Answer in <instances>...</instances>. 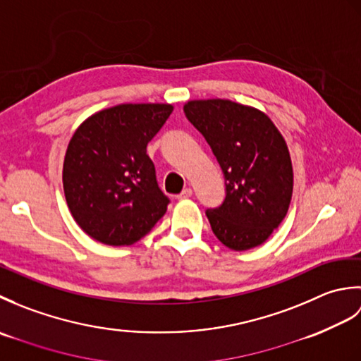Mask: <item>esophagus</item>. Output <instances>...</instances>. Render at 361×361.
<instances>
[{
    "label": "esophagus",
    "instance_id": "34e87169",
    "mask_svg": "<svg viewBox=\"0 0 361 361\" xmlns=\"http://www.w3.org/2000/svg\"><path fill=\"white\" fill-rule=\"evenodd\" d=\"M189 197H192V189L190 188H185L178 195H176L178 200H185V198H189Z\"/></svg>",
    "mask_w": 361,
    "mask_h": 361
}]
</instances>
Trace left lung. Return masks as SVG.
Listing matches in <instances>:
<instances>
[{"mask_svg":"<svg viewBox=\"0 0 361 361\" xmlns=\"http://www.w3.org/2000/svg\"><path fill=\"white\" fill-rule=\"evenodd\" d=\"M183 110L224 172V202L206 209L212 233L235 251L264 243L286 217L293 192V169L279 130L262 111L225 99L190 101Z\"/></svg>","mask_w":361,"mask_h":361,"instance_id":"8db88e82","label":"left lung"}]
</instances>
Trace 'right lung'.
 <instances>
[{"label": "right lung", "instance_id": "right-lung-1", "mask_svg": "<svg viewBox=\"0 0 361 361\" xmlns=\"http://www.w3.org/2000/svg\"><path fill=\"white\" fill-rule=\"evenodd\" d=\"M173 110L167 104H122L75 130L63 163V189L74 220L94 240L126 247L152 231L169 197L147 155Z\"/></svg>", "mask_w": 361, "mask_h": 361}]
</instances>
